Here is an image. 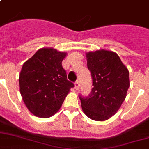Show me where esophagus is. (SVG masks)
<instances>
[{"mask_svg": "<svg viewBox=\"0 0 149 149\" xmlns=\"http://www.w3.org/2000/svg\"><path fill=\"white\" fill-rule=\"evenodd\" d=\"M79 87H80V83H79V81H77L74 83V88H75L76 90H79Z\"/></svg>", "mask_w": 149, "mask_h": 149, "instance_id": "esophagus-1", "label": "esophagus"}]
</instances>
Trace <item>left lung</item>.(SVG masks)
<instances>
[{"label": "left lung", "instance_id": "obj_1", "mask_svg": "<svg viewBox=\"0 0 149 149\" xmlns=\"http://www.w3.org/2000/svg\"><path fill=\"white\" fill-rule=\"evenodd\" d=\"M91 72L92 91L80 96L81 107L89 118L104 121L119 110L130 87L129 71L116 53L105 49L86 53Z\"/></svg>", "mask_w": 149, "mask_h": 149}]
</instances>
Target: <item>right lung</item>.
Listing matches in <instances>:
<instances>
[{"instance_id":"obj_1","label":"right lung","mask_w":149,"mask_h":149,"mask_svg":"<svg viewBox=\"0 0 149 149\" xmlns=\"http://www.w3.org/2000/svg\"><path fill=\"white\" fill-rule=\"evenodd\" d=\"M65 52L41 48L25 62L19 74L20 93L34 115L47 118L59 111L74 87L67 80L62 62Z\"/></svg>"}]
</instances>
